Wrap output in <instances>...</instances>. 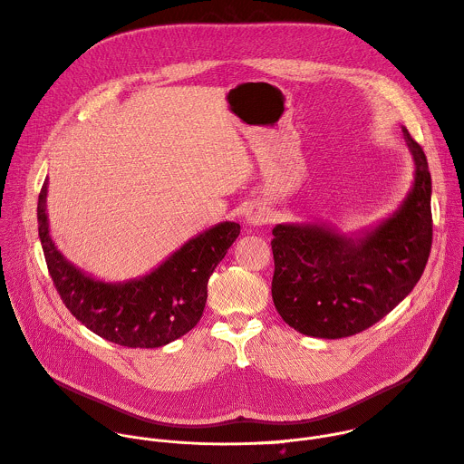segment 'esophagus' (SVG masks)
<instances>
[{"label":"esophagus","instance_id":"1","mask_svg":"<svg viewBox=\"0 0 464 464\" xmlns=\"http://www.w3.org/2000/svg\"><path fill=\"white\" fill-rule=\"evenodd\" d=\"M268 220H270V211L260 204H255L246 211V224L251 226V227L264 226Z\"/></svg>","mask_w":464,"mask_h":464}]
</instances>
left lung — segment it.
Returning a JSON list of instances; mask_svg holds the SVG:
<instances>
[{"label":"left lung","instance_id":"8db88e82","mask_svg":"<svg viewBox=\"0 0 464 464\" xmlns=\"http://www.w3.org/2000/svg\"><path fill=\"white\" fill-rule=\"evenodd\" d=\"M413 158L410 192L387 218L356 233L324 222L274 227L272 297L297 333L338 340L378 323L415 288L431 249V176L402 126Z\"/></svg>","mask_w":464,"mask_h":464}]
</instances>
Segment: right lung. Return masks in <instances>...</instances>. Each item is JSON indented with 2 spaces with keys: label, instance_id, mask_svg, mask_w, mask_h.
Returning <instances> with one entry per match:
<instances>
[{
  "label": "right lung",
  "instance_id": "add662e5",
  "mask_svg": "<svg viewBox=\"0 0 464 464\" xmlns=\"http://www.w3.org/2000/svg\"><path fill=\"white\" fill-rule=\"evenodd\" d=\"M38 235L51 279L63 304L82 324L122 347L158 349L200 321L209 277L240 235V226L220 222L206 229L141 277L102 281L75 266L53 242L45 181L38 196Z\"/></svg>",
  "mask_w": 464,
  "mask_h": 464
}]
</instances>
